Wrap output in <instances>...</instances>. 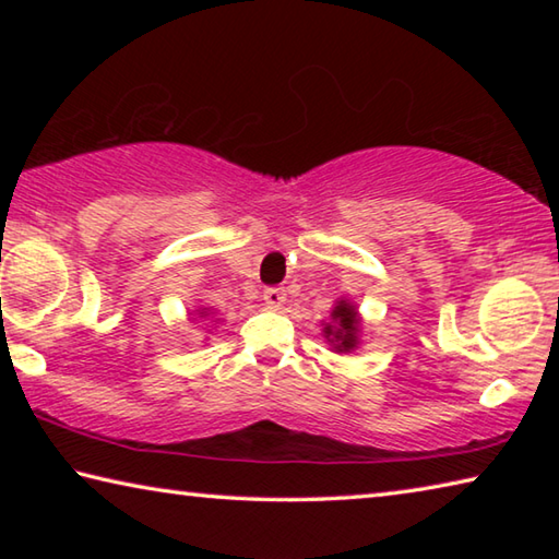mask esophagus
I'll return each instance as SVG.
<instances>
[{
  "mask_svg": "<svg viewBox=\"0 0 559 559\" xmlns=\"http://www.w3.org/2000/svg\"><path fill=\"white\" fill-rule=\"evenodd\" d=\"M263 300H266L269 308H281L283 300H286V290L278 288V286H271L263 290Z\"/></svg>",
  "mask_w": 559,
  "mask_h": 559,
  "instance_id": "34e87169",
  "label": "esophagus"
}]
</instances>
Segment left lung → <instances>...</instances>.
<instances>
[{
    "label": "left lung",
    "mask_w": 559,
    "mask_h": 559,
    "mask_svg": "<svg viewBox=\"0 0 559 559\" xmlns=\"http://www.w3.org/2000/svg\"><path fill=\"white\" fill-rule=\"evenodd\" d=\"M333 320L335 328L328 325L325 337H330V343H335L337 353H343V349L347 353L357 345V310L349 302L340 300L333 310Z\"/></svg>",
    "instance_id": "8db88e82"
}]
</instances>
